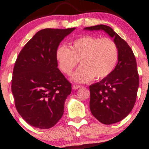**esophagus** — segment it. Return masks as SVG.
<instances>
[{
  "instance_id": "34e87169",
  "label": "esophagus",
  "mask_w": 149,
  "mask_h": 149,
  "mask_svg": "<svg viewBox=\"0 0 149 149\" xmlns=\"http://www.w3.org/2000/svg\"><path fill=\"white\" fill-rule=\"evenodd\" d=\"M81 87V86H80V85H76V84H74L73 86V87H72V88L73 89V90H76V89H78V88H80Z\"/></svg>"
}]
</instances>
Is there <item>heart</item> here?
Here are the masks:
<instances>
[{
    "instance_id": "heart-1",
    "label": "heart",
    "mask_w": 149,
    "mask_h": 149,
    "mask_svg": "<svg viewBox=\"0 0 149 149\" xmlns=\"http://www.w3.org/2000/svg\"><path fill=\"white\" fill-rule=\"evenodd\" d=\"M56 58L61 70L67 76L80 61L81 67L71 79L76 82H87L93 78L100 80L110 76L117 64L118 49L112 39L86 35L75 39L70 48L59 46Z\"/></svg>"
}]
</instances>
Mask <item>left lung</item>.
I'll use <instances>...</instances> for the list:
<instances>
[{"instance_id":"1","label":"left lung","mask_w":149,"mask_h":149,"mask_svg":"<svg viewBox=\"0 0 149 149\" xmlns=\"http://www.w3.org/2000/svg\"><path fill=\"white\" fill-rule=\"evenodd\" d=\"M87 31H104L117 45L118 60L110 76L91 84L90 110L99 121L111 125L126 117L134 108L139 86V75L135 56L127 43L108 26L86 27Z\"/></svg>"}]
</instances>
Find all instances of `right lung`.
<instances>
[{
	"instance_id": "1",
	"label": "right lung",
	"mask_w": 149,
	"mask_h": 149,
	"mask_svg": "<svg viewBox=\"0 0 149 149\" xmlns=\"http://www.w3.org/2000/svg\"><path fill=\"white\" fill-rule=\"evenodd\" d=\"M75 29L41 30L17 56L11 91L17 112L30 125L49 129L62 117L71 84L57 67L56 52L61 41Z\"/></svg>"
}]
</instances>
